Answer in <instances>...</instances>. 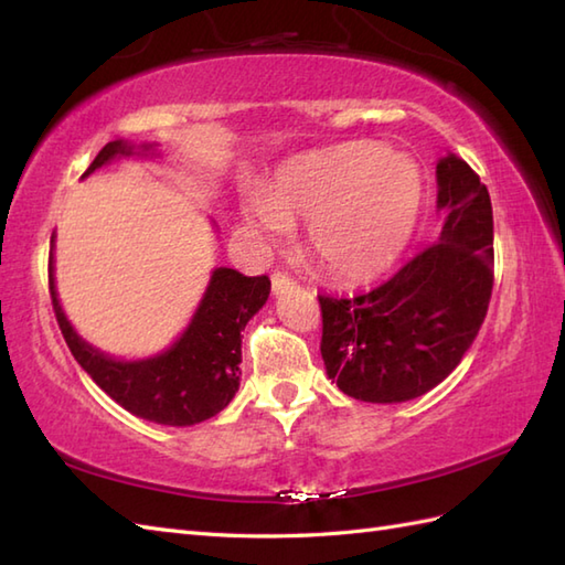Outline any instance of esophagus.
Segmentation results:
<instances>
[{
	"label": "esophagus",
	"mask_w": 565,
	"mask_h": 565,
	"mask_svg": "<svg viewBox=\"0 0 565 565\" xmlns=\"http://www.w3.org/2000/svg\"><path fill=\"white\" fill-rule=\"evenodd\" d=\"M294 286H296V281L291 279L289 274H284V271H274V274H271V291H274V294L291 291Z\"/></svg>",
	"instance_id": "34e87169"
}]
</instances>
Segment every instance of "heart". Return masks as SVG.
<instances>
[{
  "mask_svg": "<svg viewBox=\"0 0 565 565\" xmlns=\"http://www.w3.org/2000/svg\"><path fill=\"white\" fill-rule=\"evenodd\" d=\"M423 203V174L403 152H383L371 142L306 154L284 164L249 196L243 218L267 239L308 221V245L320 267L340 279H371L401 255Z\"/></svg>",
  "mask_w": 565,
  "mask_h": 565,
  "instance_id": "heart-1",
  "label": "heart"
}]
</instances>
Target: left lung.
Instances as JSON below:
<instances>
[{
	"mask_svg": "<svg viewBox=\"0 0 565 565\" xmlns=\"http://www.w3.org/2000/svg\"><path fill=\"white\" fill-rule=\"evenodd\" d=\"M437 245L419 249L388 281L352 298L318 296L320 354L338 388L364 403L425 395L459 366L493 294V206L456 154L437 162Z\"/></svg>",
	"mask_w": 565,
	"mask_h": 565,
	"instance_id": "1",
	"label": "left lung"
}]
</instances>
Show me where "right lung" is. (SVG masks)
<instances>
[{"label":"right lung","mask_w":565,"mask_h":565,"mask_svg":"<svg viewBox=\"0 0 565 565\" xmlns=\"http://www.w3.org/2000/svg\"><path fill=\"white\" fill-rule=\"evenodd\" d=\"M152 146H130L124 140L106 142L82 177L99 170L114 158L134 152H150ZM55 235L51 237V247ZM47 286L60 332L77 364L87 371L97 386L142 419L170 427H189L218 415L233 401L239 386V362H243V338L247 320L267 303L269 276H245L235 269L218 267L211 274L209 289L184 330L170 350L140 359L118 362L94 350L72 330L57 301L53 276V249L47 257Z\"/></svg>","instance_id":"right-lung-1"}]
</instances>
